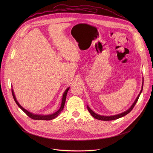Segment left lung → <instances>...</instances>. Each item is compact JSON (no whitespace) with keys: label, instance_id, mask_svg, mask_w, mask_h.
<instances>
[{"label":"left lung","instance_id":"1","mask_svg":"<svg viewBox=\"0 0 153 153\" xmlns=\"http://www.w3.org/2000/svg\"><path fill=\"white\" fill-rule=\"evenodd\" d=\"M143 86V83H142V90L140 91L139 94L138 95L137 97L136 98V100L134 101V102L133 103V104L132 105V106H131V108H129L127 111H125L124 113H121V114H117V115H115V116H100V115H98V114H96L94 112H93V111L91 110V109H90L88 106H87V108H88V111L90 112V113L91 114V115L93 117H94L95 119H96L100 120H105V121H107V120H113L117 119H119V118H120V117H123L124 116L126 115L127 114H128L131 111V110H133V108L134 107V106H135V105H136V103H137V102L139 98V96H140V95L142 91Z\"/></svg>","mask_w":153,"mask_h":153}]
</instances>
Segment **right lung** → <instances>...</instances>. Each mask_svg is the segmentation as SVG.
<instances>
[{
  "label": "right lung",
  "instance_id": "1",
  "mask_svg": "<svg viewBox=\"0 0 153 153\" xmlns=\"http://www.w3.org/2000/svg\"><path fill=\"white\" fill-rule=\"evenodd\" d=\"M70 88H68L66 90H65V91L64 92L63 94V97H62V104H61V106L59 110L56 112L55 113L53 114H51V115H47V116H40V115H37V114H33L30 112H28V111H27L25 109H24L23 107H22L20 104L18 103V102L17 101L16 99V97L14 96V91L13 90V89L11 90V91H12V94H13V97L14 98V101L16 102V104L18 105V106L22 110L28 117H30V118H31L32 119H34V120H52L53 119H54L55 117H56L63 110V109L64 108V105H65V100H66V97H67V93H68V91L69 90Z\"/></svg>",
  "mask_w": 153,
  "mask_h": 153
}]
</instances>
